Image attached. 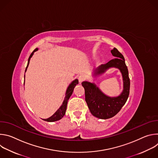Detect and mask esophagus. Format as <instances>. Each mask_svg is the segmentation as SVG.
I'll return each instance as SVG.
<instances>
[{
	"mask_svg": "<svg viewBox=\"0 0 158 158\" xmlns=\"http://www.w3.org/2000/svg\"><path fill=\"white\" fill-rule=\"evenodd\" d=\"M78 79H79V81L80 83H81L82 82H83L84 80H85V76L84 75V74H82V75H80L78 77Z\"/></svg>",
	"mask_w": 158,
	"mask_h": 158,
	"instance_id": "obj_1",
	"label": "esophagus"
}]
</instances>
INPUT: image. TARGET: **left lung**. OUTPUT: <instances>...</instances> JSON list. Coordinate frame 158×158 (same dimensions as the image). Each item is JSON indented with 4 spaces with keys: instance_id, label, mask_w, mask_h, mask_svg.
<instances>
[{
    "instance_id": "8db88e82",
    "label": "left lung",
    "mask_w": 158,
    "mask_h": 158,
    "mask_svg": "<svg viewBox=\"0 0 158 158\" xmlns=\"http://www.w3.org/2000/svg\"><path fill=\"white\" fill-rule=\"evenodd\" d=\"M110 52L115 58L96 68L94 71V75L96 76L102 74L110 67L119 69L123 80V91L121 94L117 97H109L105 95L94 83L87 81L82 82L85 90V100L91 114L102 119H109L116 115L126 102L129 94L130 79L124 57L115 48L110 51Z\"/></svg>"
}]
</instances>
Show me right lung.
<instances>
[{
  "label": "right lung",
  "mask_w": 158,
  "mask_h": 158,
  "mask_svg": "<svg viewBox=\"0 0 158 158\" xmlns=\"http://www.w3.org/2000/svg\"><path fill=\"white\" fill-rule=\"evenodd\" d=\"M37 50H38V48H36V49L31 53V54L30 55V56H29V59H28L27 65V67H26V69L25 73L26 72L27 67H28V66H29L31 58L32 57L35 51H37ZM78 83H79L78 80H77V79H75L74 81H73L69 84V85L68 86V87H67V91H66V93H65V98H64V101H63L62 104L61 105V106L59 108V109L55 112V113H54L52 116H51L50 118H48V119H43L44 121H48V122H54V121H59V120H60L61 118H63V116H64L65 115V110H66V109H67V101H68L69 98H70L71 96L72 95L75 86H76L77 84H78Z\"/></svg>",
  "instance_id": "obj_1"
}]
</instances>
